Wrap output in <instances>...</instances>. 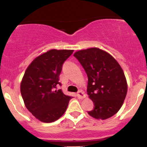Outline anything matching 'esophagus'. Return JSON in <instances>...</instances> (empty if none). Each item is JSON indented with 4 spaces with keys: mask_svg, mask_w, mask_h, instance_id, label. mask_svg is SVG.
Wrapping results in <instances>:
<instances>
[{
    "mask_svg": "<svg viewBox=\"0 0 147 147\" xmlns=\"http://www.w3.org/2000/svg\"><path fill=\"white\" fill-rule=\"evenodd\" d=\"M77 95L79 99H83L84 97H86V94L82 90H79L78 92H77Z\"/></svg>",
    "mask_w": 147,
    "mask_h": 147,
    "instance_id": "obj_1",
    "label": "esophagus"
}]
</instances>
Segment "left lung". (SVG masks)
Returning <instances> with one entry per match:
<instances>
[{
  "label": "left lung",
  "mask_w": 147,
  "mask_h": 147,
  "mask_svg": "<svg viewBox=\"0 0 147 147\" xmlns=\"http://www.w3.org/2000/svg\"><path fill=\"white\" fill-rule=\"evenodd\" d=\"M88 76L87 93L94 103L88 112L92 117L106 119L122 107L127 93V83L122 68L109 53L97 48L74 54Z\"/></svg>",
  "instance_id": "8db88e82"
}]
</instances>
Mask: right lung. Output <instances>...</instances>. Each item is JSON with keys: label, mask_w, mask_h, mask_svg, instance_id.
I'll return each instance as SVG.
<instances>
[{"label": "right lung", "mask_w": 147, "mask_h": 147, "mask_svg": "<svg viewBox=\"0 0 147 147\" xmlns=\"http://www.w3.org/2000/svg\"><path fill=\"white\" fill-rule=\"evenodd\" d=\"M73 50H51L36 57L25 70L21 92L28 110L43 122H53L64 114L70 96L57 90L62 65Z\"/></svg>", "instance_id": "right-lung-1"}]
</instances>
